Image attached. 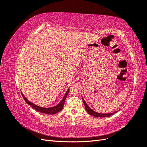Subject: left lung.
<instances>
[{
    "instance_id": "8db88e82",
    "label": "left lung",
    "mask_w": 147,
    "mask_h": 147,
    "mask_svg": "<svg viewBox=\"0 0 147 147\" xmlns=\"http://www.w3.org/2000/svg\"><path fill=\"white\" fill-rule=\"evenodd\" d=\"M83 102L84 103V107H85V109H86V110L87 111V112L89 114H90L94 117H108L111 116V115H113L115 113H116V112H115V113H112L104 114V113H99L96 112H94V111H93L90 108V107L87 105V104L86 103L85 101H84L83 98Z\"/></svg>"
}]
</instances>
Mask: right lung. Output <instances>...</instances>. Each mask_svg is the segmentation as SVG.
I'll use <instances>...</instances> for the list:
<instances>
[{"label":"right lung","mask_w":147,"mask_h":147,"mask_svg":"<svg viewBox=\"0 0 147 147\" xmlns=\"http://www.w3.org/2000/svg\"><path fill=\"white\" fill-rule=\"evenodd\" d=\"M69 91V89H68V90L67 91L65 96L63 97V99H62V100L60 102L59 104H58L57 105H56L55 107H51V108H43V107H38L36 105H35V104H32V102H29L27 99H26V97H24V96L23 94V93H21V94H22V96H23V97L24 98V99L26 102V103L32 107L34 109H35V110H37L38 112H40L41 113H47V114H49V115H52V114H55L57 112H60V111L62 109H63L64 104L65 100L66 99L67 96V95H68Z\"/></svg>","instance_id":"1"}]
</instances>
